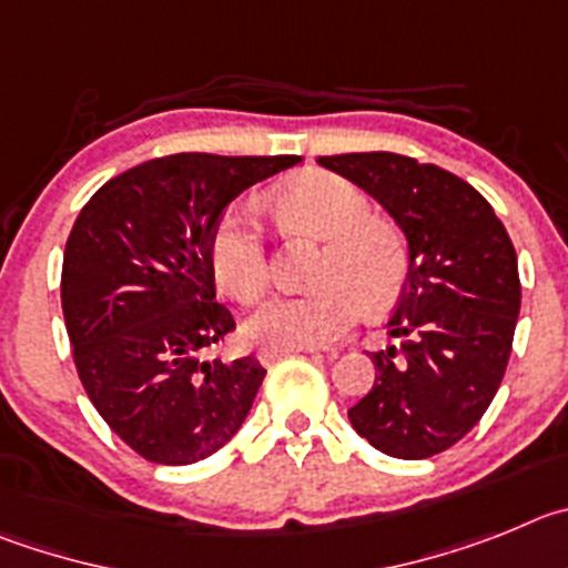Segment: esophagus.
<instances>
[{
  "label": "esophagus",
  "instance_id": "obj_1",
  "mask_svg": "<svg viewBox=\"0 0 568 568\" xmlns=\"http://www.w3.org/2000/svg\"><path fill=\"white\" fill-rule=\"evenodd\" d=\"M288 354H320V347H268V351H263L257 359L263 362V365H272L274 359H280V356H288Z\"/></svg>",
  "mask_w": 568,
  "mask_h": 568
}]
</instances>
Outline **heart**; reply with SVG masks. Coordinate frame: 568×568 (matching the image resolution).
Instances as JSON below:
<instances>
[{
    "instance_id": "heart-1",
    "label": "heart",
    "mask_w": 568,
    "mask_h": 568,
    "mask_svg": "<svg viewBox=\"0 0 568 568\" xmlns=\"http://www.w3.org/2000/svg\"><path fill=\"white\" fill-rule=\"evenodd\" d=\"M280 212L303 232L325 240L316 260L320 285L274 296L246 320V336L265 347H320L339 339L362 308H387L407 283V243L390 221L373 217L371 201L351 181L331 172H305L285 183ZM212 272L223 291L254 303L272 280L257 214L234 206L209 243Z\"/></svg>"
}]
</instances>
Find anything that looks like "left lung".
<instances>
[{
	"label": "left lung",
	"mask_w": 568,
	"mask_h": 568,
	"mask_svg": "<svg viewBox=\"0 0 568 568\" xmlns=\"http://www.w3.org/2000/svg\"><path fill=\"white\" fill-rule=\"evenodd\" d=\"M356 183L407 240V283L371 354L376 382L347 418L393 458H430L473 430L498 393L520 311L518 257L493 206L453 172L393 152L316 158Z\"/></svg>",
	"instance_id": "8db88e82"
}]
</instances>
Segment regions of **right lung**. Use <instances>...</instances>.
<instances>
[{
    "label": "right lung",
    "mask_w": 568,
    "mask_h": 568,
    "mask_svg": "<svg viewBox=\"0 0 568 568\" xmlns=\"http://www.w3.org/2000/svg\"><path fill=\"white\" fill-rule=\"evenodd\" d=\"M303 158L183 152L121 172L73 223L61 311L87 396L155 464H195L232 442L265 371L206 351L234 328L209 257L223 209Z\"/></svg>",
    "instance_id": "right-lung-1"
}]
</instances>
